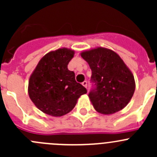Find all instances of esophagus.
<instances>
[{
  "instance_id": "obj_1",
  "label": "esophagus",
  "mask_w": 157,
  "mask_h": 157,
  "mask_svg": "<svg viewBox=\"0 0 157 157\" xmlns=\"http://www.w3.org/2000/svg\"><path fill=\"white\" fill-rule=\"evenodd\" d=\"M82 85H83L84 87L87 88V82H86V81H83V83H82Z\"/></svg>"
}]
</instances>
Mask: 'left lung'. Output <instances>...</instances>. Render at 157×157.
<instances>
[{
    "label": "left lung",
    "mask_w": 157,
    "mask_h": 157,
    "mask_svg": "<svg viewBox=\"0 0 157 157\" xmlns=\"http://www.w3.org/2000/svg\"><path fill=\"white\" fill-rule=\"evenodd\" d=\"M81 56L92 71L89 97L94 109L105 115L124 109L135 90L134 76L121 58L110 49L86 51Z\"/></svg>",
    "instance_id": "obj_1"
}]
</instances>
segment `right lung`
Returning <instances> with one entry per match:
<instances>
[{"instance_id":"1","label":"right lung","mask_w":157,"mask_h":157,"mask_svg":"<svg viewBox=\"0 0 157 157\" xmlns=\"http://www.w3.org/2000/svg\"><path fill=\"white\" fill-rule=\"evenodd\" d=\"M74 52L60 48L46 54L39 61L29 81V97L39 110L52 116L71 112L78 98L87 90L75 80L67 64Z\"/></svg>"}]
</instances>
